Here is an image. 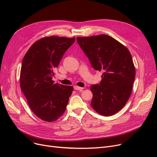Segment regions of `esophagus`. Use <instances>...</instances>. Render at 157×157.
Returning <instances> with one entry per match:
<instances>
[{
    "mask_svg": "<svg viewBox=\"0 0 157 157\" xmlns=\"http://www.w3.org/2000/svg\"><path fill=\"white\" fill-rule=\"evenodd\" d=\"M74 89L76 90H79V91H82V90H83V88L79 87V86H74Z\"/></svg>",
    "mask_w": 157,
    "mask_h": 157,
    "instance_id": "obj_1",
    "label": "esophagus"
}]
</instances>
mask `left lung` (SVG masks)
Returning <instances> with one entry per match:
<instances>
[{
    "instance_id": "left-lung-1",
    "label": "left lung",
    "mask_w": 157,
    "mask_h": 157,
    "mask_svg": "<svg viewBox=\"0 0 157 157\" xmlns=\"http://www.w3.org/2000/svg\"><path fill=\"white\" fill-rule=\"evenodd\" d=\"M76 39L92 67L103 72L100 83L90 87L93 93L91 105L98 114L111 116L124 107L132 92L136 69L131 54L108 35Z\"/></svg>"
}]
</instances>
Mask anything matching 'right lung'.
Segmentation results:
<instances>
[{
    "label": "right lung",
    "instance_id": "1",
    "mask_svg": "<svg viewBox=\"0 0 157 157\" xmlns=\"http://www.w3.org/2000/svg\"><path fill=\"white\" fill-rule=\"evenodd\" d=\"M75 37L51 36L33 44L24 56L20 88L31 110L42 120L52 122L63 114L73 86L54 84V71Z\"/></svg>",
    "mask_w": 157,
    "mask_h": 157
}]
</instances>
